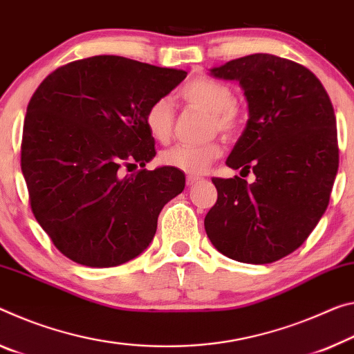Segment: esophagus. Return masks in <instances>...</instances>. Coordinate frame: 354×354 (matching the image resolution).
I'll use <instances>...</instances> for the list:
<instances>
[{"label": "esophagus", "instance_id": "34e87169", "mask_svg": "<svg viewBox=\"0 0 354 354\" xmlns=\"http://www.w3.org/2000/svg\"><path fill=\"white\" fill-rule=\"evenodd\" d=\"M198 181H200V178H198V176H194V175H189V176L186 178L187 186H194V184L198 183Z\"/></svg>", "mask_w": 354, "mask_h": 354}]
</instances>
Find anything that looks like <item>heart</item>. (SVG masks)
<instances>
[{
  "label": "heart",
  "mask_w": 354,
  "mask_h": 354,
  "mask_svg": "<svg viewBox=\"0 0 354 354\" xmlns=\"http://www.w3.org/2000/svg\"><path fill=\"white\" fill-rule=\"evenodd\" d=\"M179 96L187 105L209 111L212 132L218 131L233 137L244 127L245 115L241 105L234 102V91L227 83L211 77H197L183 86ZM145 126L154 140L167 143L175 127V106L171 99L160 97L151 102L145 111ZM222 151L218 140H209L201 145H178L164 151L160 162L165 167L197 175L218 159Z\"/></svg>",
  "instance_id": "obj_1"
}]
</instances>
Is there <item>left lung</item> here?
Instances as JSON below:
<instances>
[{
    "mask_svg": "<svg viewBox=\"0 0 354 354\" xmlns=\"http://www.w3.org/2000/svg\"><path fill=\"white\" fill-rule=\"evenodd\" d=\"M238 80L249 121L227 165L255 181L212 178L207 238L232 260L266 265L304 244L329 205L339 168L337 127L322 82L302 64L255 53L211 71Z\"/></svg>",
    "mask_w": 354,
    "mask_h": 354,
    "instance_id": "8db88e82",
    "label": "left lung"
}]
</instances>
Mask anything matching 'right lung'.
<instances>
[{
	"instance_id": "right-lung-1",
	"label": "right lung",
	"mask_w": 354,
	"mask_h": 354,
	"mask_svg": "<svg viewBox=\"0 0 354 354\" xmlns=\"http://www.w3.org/2000/svg\"><path fill=\"white\" fill-rule=\"evenodd\" d=\"M186 71L124 56L77 59L44 78L28 104L21 137L31 211L55 248L78 265H122L148 248L181 170H137L156 156L145 111Z\"/></svg>"
}]
</instances>
